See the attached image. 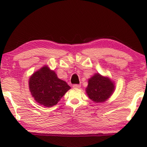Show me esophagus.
<instances>
[{"label": "esophagus", "instance_id": "obj_1", "mask_svg": "<svg viewBox=\"0 0 147 147\" xmlns=\"http://www.w3.org/2000/svg\"><path fill=\"white\" fill-rule=\"evenodd\" d=\"M73 88H75V89H78L81 87L80 85H79V84H74V85L73 86Z\"/></svg>", "mask_w": 147, "mask_h": 147}]
</instances>
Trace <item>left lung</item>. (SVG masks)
<instances>
[{
    "instance_id": "left-lung-1",
    "label": "left lung",
    "mask_w": 147,
    "mask_h": 147,
    "mask_svg": "<svg viewBox=\"0 0 147 147\" xmlns=\"http://www.w3.org/2000/svg\"><path fill=\"white\" fill-rule=\"evenodd\" d=\"M115 89V83L110 78L96 73L88 79L86 92L88 97L94 102L102 103L108 100Z\"/></svg>"
}]
</instances>
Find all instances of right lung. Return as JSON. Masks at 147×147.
<instances>
[{
  "label": "right lung",
  "instance_id": "obj_1",
  "mask_svg": "<svg viewBox=\"0 0 147 147\" xmlns=\"http://www.w3.org/2000/svg\"><path fill=\"white\" fill-rule=\"evenodd\" d=\"M28 86L34 100L47 108L57 104L71 89L65 82L58 78L55 71L46 65L32 74Z\"/></svg>",
  "mask_w": 147,
  "mask_h": 147
}]
</instances>
